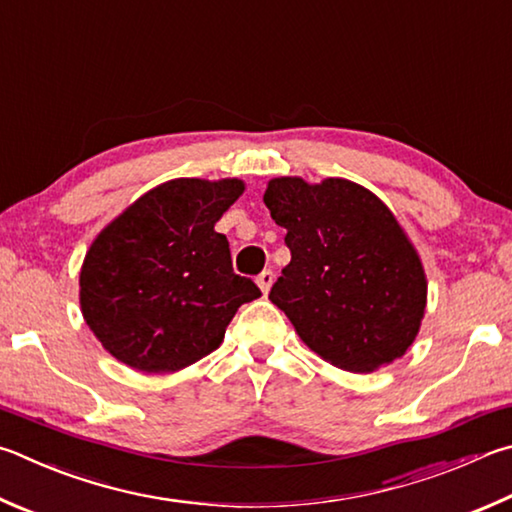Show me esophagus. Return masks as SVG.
Returning a JSON list of instances; mask_svg holds the SVG:
<instances>
[{"label": "esophagus", "mask_w": 512, "mask_h": 512, "mask_svg": "<svg viewBox=\"0 0 512 512\" xmlns=\"http://www.w3.org/2000/svg\"><path fill=\"white\" fill-rule=\"evenodd\" d=\"M273 282H275V275H273V271H262V273L257 275V286L262 288V293H264V295H266L268 291H271Z\"/></svg>", "instance_id": "34e87169"}]
</instances>
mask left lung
Returning a JSON list of instances; mask_svg holds the SVG:
<instances>
[{
  "instance_id": "8db88e82",
  "label": "left lung",
  "mask_w": 512,
  "mask_h": 512,
  "mask_svg": "<svg viewBox=\"0 0 512 512\" xmlns=\"http://www.w3.org/2000/svg\"><path fill=\"white\" fill-rule=\"evenodd\" d=\"M264 203L291 262L271 300L322 360L369 374L412 347L427 302L412 241L374 192L347 179H271Z\"/></svg>"
}]
</instances>
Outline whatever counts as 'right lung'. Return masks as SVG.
Segmentation results:
<instances>
[{
    "instance_id": "obj_1",
    "label": "right lung",
    "mask_w": 512,
    "mask_h": 512,
    "mask_svg": "<svg viewBox=\"0 0 512 512\" xmlns=\"http://www.w3.org/2000/svg\"><path fill=\"white\" fill-rule=\"evenodd\" d=\"M239 179H174L100 230L80 271L82 318L116 360L179 371L215 351L241 304L262 295L232 271L221 215Z\"/></svg>"
}]
</instances>
